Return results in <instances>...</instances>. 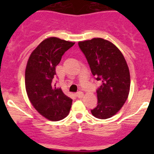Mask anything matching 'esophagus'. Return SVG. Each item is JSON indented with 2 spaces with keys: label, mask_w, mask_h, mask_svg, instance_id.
<instances>
[{
  "label": "esophagus",
  "mask_w": 154,
  "mask_h": 154,
  "mask_svg": "<svg viewBox=\"0 0 154 154\" xmlns=\"http://www.w3.org/2000/svg\"><path fill=\"white\" fill-rule=\"evenodd\" d=\"M84 96V93L82 92H81V91H79L78 92H76V96L78 98H82Z\"/></svg>",
  "instance_id": "obj_1"
}]
</instances>
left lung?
<instances>
[{
	"label": "left lung",
	"mask_w": 154,
	"mask_h": 154,
	"mask_svg": "<svg viewBox=\"0 0 154 154\" xmlns=\"http://www.w3.org/2000/svg\"><path fill=\"white\" fill-rule=\"evenodd\" d=\"M92 75L102 85L96 90L98 103L91 110L98 119L112 117L123 107L130 88V75L126 60L112 42L97 38L79 42Z\"/></svg>",
	"instance_id": "left-lung-1"
}]
</instances>
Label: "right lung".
Listing matches in <instances>:
<instances>
[{"label":"right lung","instance_id":"add662e5","mask_svg":"<svg viewBox=\"0 0 154 154\" xmlns=\"http://www.w3.org/2000/svg\"><path fill=\"white\" fill-rule=\"evenodd\" d=\"M74 42L51 37L41 42L32 51L25 69V88L35 109L46 119L58 121L66 117L72 99L53 82L55 67Z\"/></svg>","mask_w":154,"mask_h":154}]
</instances>
